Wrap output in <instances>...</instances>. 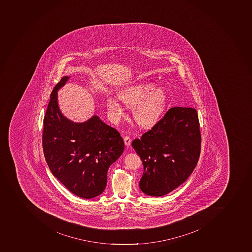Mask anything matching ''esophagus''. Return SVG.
<instances>
[{
    "mask_svg": "<svg viewBox=\"0 0 252 252\" xmlns=\"http://www.w3.org/2000/svg\"><path fill=\"white\" fill-rule=\"evenodd\" d=\"M124 141H125V144L126 146H129L130 144H131V139L129 137L128 135H126L124 137Z\"/></svg>",
    "mask_w": 252,
    "mask_h": 252,
    "instance_id": "esophagus-1",
    "label": "esophagus"
}]
</instances>
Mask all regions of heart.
Returning <instances> with one entry per match:
<instances>
[{"label": "heart", "instance_id": "obj_1", "mask_svg": "<svg viewBox=\"0 0 252 252\" xmlns=\"http://www.w3.org/2000/svg\"><path fill=\"white\" fill-rule=\"evenodd\" d=\"M153 84L138 83L125 88L119 93L124 104L132 107V114L138 125L150 127L157 123L164 110L166 95L160 88H154ZM106 105L112 121H117L124 114V108L118 99L108 96Z\"/></svg>", "mask_w": 252, "mask_h": 252}]
</instances>
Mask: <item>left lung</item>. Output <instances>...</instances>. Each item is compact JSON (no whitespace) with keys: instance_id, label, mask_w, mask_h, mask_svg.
Returning <instances> with one entry per match:
<instances>
[{"instance_id":"1","label":"left lung","mask_w":252,"mask_h":252,"mask_svg":"<svg viewBox=\"0 0 252 252\" xmlns=\"http://www.w3.org/2000/svg\"><path fill=\"white\" fill-rule=\"evenodd\" d=\"M131 146L140 156L144 173L140 189L151 196L176 189L195 169L201 150V133L195 108L173 107Z\"/></svg>"}]
</instances>
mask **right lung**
Listing matches in <instances>:
<instances>
[{"label":"right lung","mask_w":252,"mask_h":252,"mask_svg":"<svg viewBox=\"0 0 252 252\" xmlns=\"http://www.w3.org/2000/svg\"><path fill=\"white\" fill-rule=\"evenodd\" d=\"M51 93L44 117L43 152L53 176L77 196L92 199L106 188L108 167L123 153L125 143L117 129L94 116L85 123H73L62 114L57 90Z\"/></svg>","instance_id":"obj_1"}]
</instances>
